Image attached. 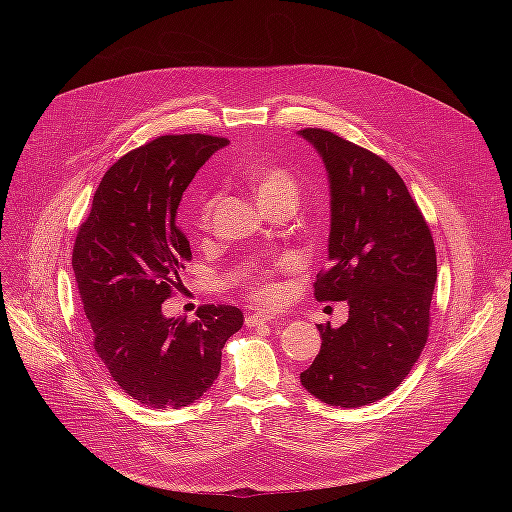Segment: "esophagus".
Listing matches in <instances>:
<instances>
[{
    "label": "esophagus",
    "mask_w": 512,
    "mask_h": 512,
    "mask_svg": "<svg viewBox=\"0 0 512 512\" xmlns=\"http://www.w3.org/2000/svg\"><path fill=\"white\" fill-rule=\"evenodd\" d=\"M273 320H275V316H271V314H267V312H253V314H249V316L245 318V324L251 328V326L269 324V322H273Z\"/></svg>",
    "instance_id": "34e87169"
}]
</instances>
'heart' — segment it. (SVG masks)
<instances>
[{
  "label": "heart",
  "mask_w": 512,
  "mask_h": 512,
  "mask_svg": "<svg viewBox=\"0 0 512 512\" xmlns=\"http://www.w3.org/2000/svg\"><path fill=\"white\" fill-rule=\"evenodd\" d=\"M249 178L255 182L259 200L275 198V196H281V194H294L296 196V180L281 168L255 166V168L249 170ZM210 208H212V200H204L202 206H200V225L202 227H206V223H208ZM251 289H253V294L261 300H275V296H277L275 285L269 283L267 279H255L251 283Z\"/></svg>",
  "instance_id": "obj_1"
}]
</instances>
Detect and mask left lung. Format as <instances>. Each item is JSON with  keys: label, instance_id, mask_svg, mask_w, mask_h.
I'll use <instances>...</instances> for the list:
<instances>
[{"label": "left lung", "instance_id": "1", "mask_svg": "<svg viewBox=\"0 0 512 512\" xmlns=\"http://www.w3.org/2000/svg\"><path fill=\"white\" fill-rule=\"evenodd\" d=\"M322 158L330 184V267L318 302H348L340 328L318 324L322 346L300 375L316 399L362 407L409 375L429 330L435 247L401 176L377 154L332 131H298Z\"/></svg>", "mask_w": 512, "mask_h": 512}]
</instances>
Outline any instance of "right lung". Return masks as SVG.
I'll return each instance as SVG.
<instances>
[{"instance_id": "add662e5", "label": "right lung", "mask_w": 512, "mask_h": 512, "mask_svg": "<svg viewBox=\"0 0 512 512\" xmlns=\"http://www.w3.org/2000/svg\"><path fill=\"white\" fill-rule=\"evenodd\" d=\"M227 143L202 133L162 135L125 154L103 176L72 249L95 352L123 393L152 409L200 399L221 373L225 342L243 326L235 306H200L194 322L162 310L192 259L176 225L178 204Z\"/></svg>"}]
</instances>
